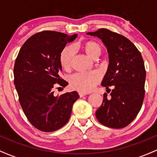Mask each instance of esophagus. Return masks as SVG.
<instances>
[{"mask_svg": "<svg viewBox=\"0 0 157 157\" xmlns=\"http://www.w3.org/2000/svg\"><path fill=\"white\" fill-rule=\"evenodd\" d=\"M87 94H88L86 93V92H82V91H81V92H79V96H80V97L86 96V95H87Z\"/></svg>", "mask_w": 157, "mask_h": 157, "instance_id": "1", "label": "esophagus"}]
</instances>
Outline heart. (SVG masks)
Wrapping results in <instances>:
<instances>
[{
	"label": "heart",
	"mask_w": 157,
	"mask_h": 157,
	"mask_svg": "<svg viewBox=\"0 0 157 157\" xmlns=\"http://www.w3.org/2000/svg\"><path fill=\"white\" fill-rule=\"evenodd\" d=\"M82 50L91 58L99 57L101 54L102 47L96 41H87L81 45ZM75 54V48L71 46H66L60 54V61L62 67L68 69L70 67L71 60ZM100 76L97 72L77 73L69 77L70 86L73 89L81 91H90L100 82Z\"/></svg>",
	"instance_id": "obj_1"
}]
</instances>
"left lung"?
Here are the masks:
<instances>
[{
	"mask_svg": "<svg viewBox=\"0 0 157 157\" xmlns=\"http://www.w3.org/2000/svg\"><path fill=\"white\" fill-rule=\"evenodd\" d=\"M86 34L100 38L107 48L109 64L101 84L113 87L110 98L103 94L97 119L107 127L122 128L134 120L145 97L146 72L141 53L128 39L106 29Z\"/></svg>",
	"mask_w": 157,
	"mask_h": 157,
	"instance_id": "left-lung-1",
	"label": "left lung"
}]
</instances>
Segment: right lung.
I'll use <instances>...</instances> for the list:
<instances>
[{
	"instance_id": "right-lung-1",
	"label": "right lung",
	"mask_w": 157,
	"mask_h": 157,
	"mask_svg": "<svg viewBox=\"0 0 157 157\" xmlns=\"http://www.w3.org/2000/svg\"><path fill=\"white\" fill-rule=\"evenodd\" d=\"M77 36L55 31L39 32L24 43L16 58L14 83L20 104L29 121L41 131L52 132L63 127L79 98L76 91L55 96L52 91L57 82L63 88L68 85L60 77V54Z\"/></svg>"
}]
</instances>
